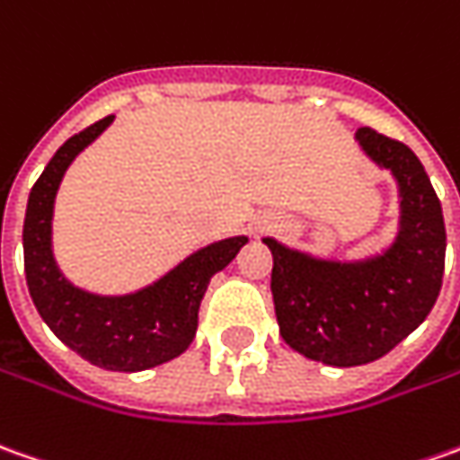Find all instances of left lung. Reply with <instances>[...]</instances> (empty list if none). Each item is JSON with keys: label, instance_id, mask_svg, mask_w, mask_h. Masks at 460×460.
Instances as JSON below:
<instances>
[{"label": "left lung", "instance_id": "left-lung-1", "mask_svg": "<svg viewBox=\"0 0 460 460\" xmlns=\"http://www.w3.org/2000/svg\"><path fill=\"white\" fill-rule=\"evenodd\" d=\"M357 138L400 184L402 230L395 245L365 263H329L266 237L280 337L332 367L367 365L395 349L430 314L446 268L443 209L420 159L369 126Z\"/></svg>", "mask_w": 460, "mask_h": 460}]
</instances>
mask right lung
I'll return each mask as SVG.
<instances>
[{
	"mask_svg": "<svg viewBox=\"0 0 460 460\" xmlns=\"http://www.w3.org/2000/svg\"><path fill=\"white\" fill-rule=\"evenodd\" d=\"M111 121L113 116H106L67 138L35 181L22 230L24 276L40 316L73 352L103 369L138 372L180 357L192 344L209 279L235 258L248 237L212 243L138 294L106 298L70 286L50 252L52 199L67 164Z\"/></svg>",
	"mask_w": 460,
	"mask_h": 460,
	"instance_id": "1",
	"label": "right lung"
}]
</instances>
